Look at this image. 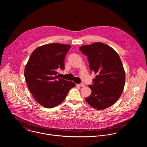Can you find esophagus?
Masks as SVG:
<instances>
[{"mask_svg": "<svg viewBox=\"0 0 147 147\" xmlns=\"http://www.w3.org/2000/svg\"><path fill=\"white\" fill-rule=\"evenodd\" d=\"M77 85H78L79 86H80V87H84V86H85V84H84V83H81V84H78Z\"/></svg>", "mask_w": 147, "mask_h": 147, "instance_id": "esophagus-1", "label": "esophagus"}]
</instances>
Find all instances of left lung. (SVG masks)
<instances>
[{"mask_svg": "<svg viewBox=\"0 0 147 147\" xmlns=\"http://www.w3.org/2000/svg\"><path fill=\"white\" fill-rule=\"evenodd\" d=\"M79 49L87 56L91 71L96 74L93 85H89L92 92L86 102L99 110L112 106L120 98L125 83V72L119 54L99 42Z\"/></svg>", "mask_w": 147, "mask_h": 147, "instance_id": "8db88e82", "label": "left lung"}]
</instances>
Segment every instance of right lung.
Segmentation results:
<instances>
[{
    "mask_svg": "<svg viewBox=\"0 0 147 147\" xmlns=\"http://www.w3.org/2000/svg\"><path fill=\"white\" fill-rule=\"evenodd\" d=\"M71 45L48 44L36 48L25 68L27 87L34 99L42 106L51 108L61 103L74 82L58 79L57 70L64 69L65 58Z\"/></svg>",
    "mask_w": 147,
    "mask_h": 147,
    "instance_id": "obj_1",
    "label": "right lung"
}]
</instances>
